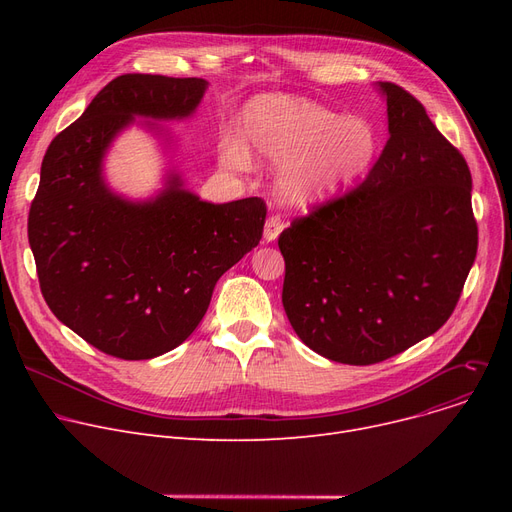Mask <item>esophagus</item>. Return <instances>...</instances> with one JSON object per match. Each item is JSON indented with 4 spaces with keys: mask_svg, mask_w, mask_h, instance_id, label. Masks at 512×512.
<instances>
[{
    "mask_svg": "<svg viewBox=\"0 0 512 512\" xmlns=\"http://www.w3.org/2000/svg\"><path fill=\"white\" fill-rule=\"evenodd\" d=\"M282 230H284V222L280 220V215H272V218H267L265 228H263L265 242H274Z\"/></svg>",
    "mask_w": 512,
    "mask_h": 512,
    "instance_id": "esophagus-1",
    "label": "esophagus"
}]
</instances>
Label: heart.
<instances>
[{"instance_id":"1","label":"heart","mask_w":512,"mask_h":512,"mask_svg":"<svg viewBox=\"0 0 512 512\" xmlns=\"http://www.w3.org/2000/svg\"><path fill=\"white\" fill-rule=\"evenodd\" d=\"M249 149L272 164H286L280 178L290 203L328 201L357 184L380 153V134L363 116H340L330 107L292 95H261L242 110ZM228 168L247 170L249 151L236 137L220 143Z\"/></svg>"}]
</instances>
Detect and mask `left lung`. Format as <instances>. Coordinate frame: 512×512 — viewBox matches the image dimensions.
<instances>
[{
  "label": "left lung",
  "mask_w": 512,
  "mask_h": 512,
  "mask_svg": "<svg viewBox=\"0 0 512 512\" xmlns=\"http://www.w3.org/2000/svg\"><path fill=\"white\" fill-rule=\"evenodd\" d=\"M388 143L365 182L286 228L282 303L330 361H386L438 332L477 255L471 172L402 87L378 83Z\"/></svg>",
  "instance_id": "8db88e82"
}]
</instances>
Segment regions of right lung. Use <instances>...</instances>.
Here are the masks:
<instances>
[{
	"instance_id": "obj_1",
	"label": "right lung",
	"mask_w": 512,
	"mask_h": 512,
	"mask_svg": "<svg viewBox=\"0 0 512 512\" xmlns=\"http://www.w3.org/2000/svg\"><path fill=\"white\" fill-rule=\"evenodd\" d=\"M203 78L124 74L105 85L45 151L29 211V242L43 299L64 326L126 361L164 355L195 332L215 282L255 249L265 203H207L178 172L147 201L114 193L103 159L132 126L193 116ZM137 117H147L145 123Z\"/></svg>"
}]
</instances>
